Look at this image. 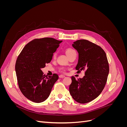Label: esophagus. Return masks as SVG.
I'll list each match as a JSON object with an SVG mask.
<instances>
[{
	"label": "esophagus",
	"mask_w": 127,
	"mask_h": 127,
	"mask_svg": "<svg viewBox=\"0 0 127 127\" xmlns=\"http://www.w3.org/2000/svg\"><path fill=\"white\" fill-rule=\"evenodd\" d=\"M59 77L60 78H64V77H65V76H64L63 75H59Z\"/></svg>",
	"instance_id": "esophagus-1"
}]
</instances>
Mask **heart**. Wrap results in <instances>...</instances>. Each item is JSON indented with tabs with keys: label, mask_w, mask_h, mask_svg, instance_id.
Wrapping results in <instances>:
<instances>
[{
	"label": "heart",
	"mask_w": 127,
	"mask_h": 127,
	"mask_svg": "<svg viewBox=\"0 0 127 127\" xmlns=\"http://www.w3.org/2000/svg\"><path fill=\"white\" fill-rule=\"evenodd\" d=\"M76 51L74 50V49H72L71 48H68L66 49V54L67 55V56L69 57L70 55H71L72 53H73L74 52H75ZM57 55V53L55 52L54 53V55H53V57H56ZM59 71H60L61 72H63V73H64L66 72V68H64V67H61L59 68Z\"/></svg>",
	"instance_id": "1"
}]
</instances>
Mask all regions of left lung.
I'll return each mask as SVG.
<instances>
[{
  "label": "left lung",
  "instance_id": "obj_1",
  "mask_svg": "<svg viewBox=\"0 0 127 127\" xmlns=\"http://www.w3.org/2000/svg\"><path fill=\"white\" fill-rule=\"evenodd\" d=\"M72 47L77 50L78 61L76 69L85 70L82 78L71 77L69 92L72 98L79 103H86L96 98L101 93L107 82L109 65L104 50L87 40H78Z\"/></svg>",
  "mask_w": 127,
  "mask_h": 127
}]
</instances>
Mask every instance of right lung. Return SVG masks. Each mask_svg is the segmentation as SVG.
<instances>
[{"label": "right lung", "mask_w": 127, "mask_h": 127, "mask_svg": "<svg viewBox=\"0 0 127 127\" xmlns=\"http://www.w3.org/2000/svg\"><path fill=\"white\" fill-rule=\"evenodd\" d=\"M61 42L52 37L34 39L18 55L15 64L18 87L30 101L35 103L44 101L58 79L56 74L45 77L41 69L51 61L53 53Z\"/></svg>", "instance_id": "add662e5"}]
</instances>
